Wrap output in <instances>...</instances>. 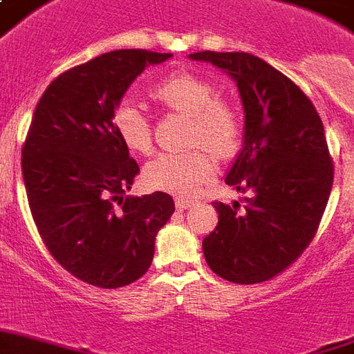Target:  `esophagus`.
<instances>
[{"label": "esophagus", "mask_w": 354, "mask_h": 354, "mask_svg": "<svg viewBox=\"0 0 354 354\" xmlns=\"http://www.w3.org/2000/svg\"><path fill=\"white\" fill-rule=\"evenodd\" d=\"M176 207L178 209H187V207L193 206V201H189V198H176Z\"/></svg>", "instance_id": "1"}]
</instances>
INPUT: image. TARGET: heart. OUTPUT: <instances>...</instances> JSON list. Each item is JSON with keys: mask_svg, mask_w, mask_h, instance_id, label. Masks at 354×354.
<instances>
[{"mask_svg": "<svg viewBox=\"0 0 354 354\" xmlns=\"http://www.w3.org/2000/svg\"><path fill=\"white\" fill-rule=\"evenodd\" d=\"M152 98L189 117L187 142L198 147L185 152L156 156L145 167V183L172 195H193L215 171V158L211 153L225 158L236 152L243 131L241 115L226 100L217 98V91L209 81L191 72L167 75L152 88ZM113 124L128 150L150 153V124L137 105L131 102L118 105Z\"/></svg>", "mask_w": 354, "mask_h": 354, "instance_id": "obj_1", "label": "heart"}]
</instances>
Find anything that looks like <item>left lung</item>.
<instances>
[{"mask_svg": "<svg viewBox=\"0 0 354 354\" xmlns=\"http://www.w3.org/2000/svg\"><path fill=\"white\" fill-rule=\"evenodd\" d=\"M236 81L245 113L243 145L225 182L250 191L241 204L213 202L219 223L202 250L213 273L234 284H258L282 273L312 237L333 187L325 129L306 94L263 59L198 51Z\"/></svg>", "mask_w": 354, "mask_h": 354, "instance_id": "left-lung-1", "label": "left lung"}]
</instances>
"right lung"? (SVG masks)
Segmentation results:
<instances>
[{
  "instance_id": "obj_1",
  "label": "right lung",
  "mask_w": 354,
  "mask_h": 354,
  "mask_svg": "<svg viewBox=\"0 0 354 354\" xmlns=\"http://www.w3.org/2000/svg\"><path fill=\"white\" fill-rule=\"evenodd\" d=\"M169 57L104 53L51 81L33 113L21 148L31 215L51 256L91 286L113 290L141 279L174 212L172 196L161 191L126 195L139 165L113 124L135 77Z\"/></svg>"
}]
</instances>
